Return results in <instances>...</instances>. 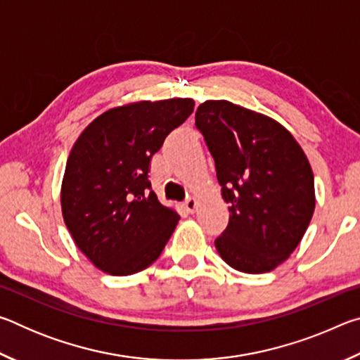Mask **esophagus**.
<instances>
[{"instance_id":"1","label":"esophagus","mask_w":360,"mask_h":360,"mask_svg":"<svg viewBox=\"0 0 360 360\" xmlns=\"http://www.w3.org/2000/svg\"><path fill=\"white\" fill-rule=\"evenodd\" d=\"M184 208H186L187 212H191V214H193V212L197 211V208H198V200L195 198V197L187 198L186 202H184Z\"/></svg>"}]
</instances>
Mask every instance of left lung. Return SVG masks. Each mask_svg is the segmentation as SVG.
Instances as JSON below:
<instances>
[{"instance_id":"1","label":"left lung","mask_w":360,"mask_h":360,"mask_svg":"<svg viewBox=\"0 0 360 360\" xmlns=\"http://www.w3.org/2000/svg\"><path fill=\"white\" fill-rule=\"evenodd\" d=\"M195 127L214 158L227 229L214 245L243 273L271 271L289 257L314 212V176L294 136L276 120L225 100L198 106Z\"/></svg>"}]
</instances>
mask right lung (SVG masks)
Listing matches in <instances>:
<instances>
[{
    "mask_svg": "<svg viewBox=\"0 0 360 360\" xmlns=\"http://www.w3.org/2000/svg\"><path fill=\"white\" fill-rule=\"evenodd\" d=\"M193 106L191 98H172L109 109L72 146L63 219L77 248L109 275L148 268L174 231L179 216L152 192L150 160Z\"/></svg>",
    "mask_w": 360,
    "mask_h": 360,
    "instance_id": "right-lung-1",
    "label": "right lung"
}]
</instances>
